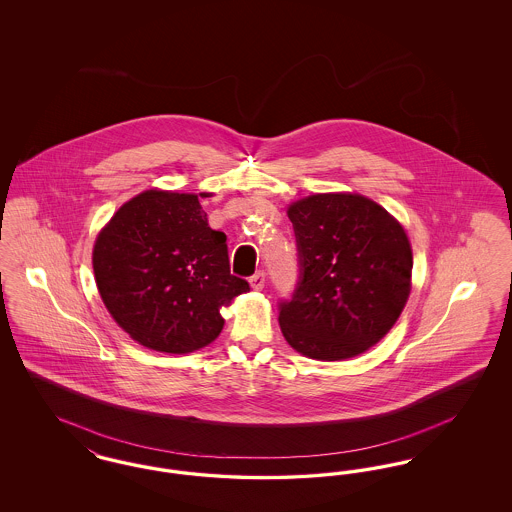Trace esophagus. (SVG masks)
<instances>
[{
  "label": "esophagus",
  "instance_id": "1",
  "mask_svg": "<svg viewBox=\"0 0 512 512\" xmlns=\"http://www.w3.org/2000/svg\"><path fill=\"white\" fill-rule=\"evenodd\" d=\"M249 284L253 290H263L265 288V270H257L251 278H249Z\"/></svg>",
  "mask_w": 512,
  "mask_h": 512
}]
</instances>
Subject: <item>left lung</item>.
<instances>
[{
	"instance_id": "1",
	"label": "left lung",
	"mask_w": 512,
	"mask_h": 512,
	"mask_svg": "<svg viewBox=\"0 0 512 512\" xmlns=\"http://www.w3.org/2000/svg\"><path fill=\"white\" fill-rule=\"evenodd\" d=\"M299 280L278 322L295 351L349 359L382 340L411 292L413 251L403 226L357 194H317L290 205Z\"/></svg>"
}]
</instances>
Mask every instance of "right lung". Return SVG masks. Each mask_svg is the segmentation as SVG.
<instances>
[{
	"label": "right lung",
	"mask_w": 512,
	"mask_h": 512,
	"mask_svg": "<svg viewBox=\"0 0 512 512\" xmlns=\"http://www.w3.org/2000/svg\"><path fill=\"white\" fill-rule=\"evenodd\" d=\"M99 295L126 334L163 353H192L224 326L219 309L247 292L230 274L226 234L197 195L147 190L124 203L94 245Z\"/></svg>",
	"instance_id": "obj_1"
}]
</instances>
